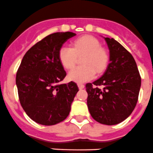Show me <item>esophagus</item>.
I'll return each instance as SVG.
<instances>
[{
  "label": "esophagus",
  "instance_id": "obj_1",
  "mask_svg": "<svg viewBox=\"0 0 153 153\" xmlns=\"http://www.w3.org/2000/svg\"><path fill=\"white\" fill-rule=\"evenodd\" d=\"M78 86H79V89H82V88H85V85L83 84H81V83H79L78 84Z\"/></svg>",
  "mask_w": 153,
  "mask_h": 153
}]
</instances>
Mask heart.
<instances>
[{
	"mask_svg": "<svg viewBox=\"0 0 153 153\" xmlns=\"http://www.w3.org/2000/svg\"><path fill=\"white\" fill-rule=\"evenodd\" d=\"M73 47L64 45L58 52L59 61L66 69L74 65L77 56L84 54L83 65L75 67L68 74V79L76 82H85L93 79L96 72H102L108 64L106 51L101 47L98 39L92 36H83L73 41Z\"/></svg>",
	"mask_w": 153,
	"mask_h": 153,
	"instance_id": "heart-1",
	"label": "heart"
}]
</instances>
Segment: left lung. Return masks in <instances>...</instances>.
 <instances>
[{"label":"left lung","mask_w":153,"mask_h":153,"mask_svg":"<svg viewBox=\"0 0 153 153\" xmlns=\"http://www.w3.org/2000/svg\"><path fill=\"white\" fill-rule=\"evenodd\" d=\"M110 51V63L104 74L85 85L87 105L97 122L114 125L130 116L138 102L141 77L134 57L113 38L104 37ZM101 85L102 89L99 88Z\"/></svg>","instance_id":"1"}]
</instances>
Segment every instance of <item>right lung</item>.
Listing matches in <instances>:
<instances>
[{"instance_id":"1","label":"right lung","mask_w":153,"mask_h":153,"mask_svg":"<svg viewBox=\"0 0 153 153\" xmlns=\"http://www.w3.org/2000/svg\"><path fill=\"white\" fill-rule=\"evenodd\" d=\"M76 35L55 33L36 43L25 53L16 74V85L23 110L35 122L54 125L68 116L79 88L70 82L61 84L66 71L58 58L59 50Z\"/></svg>"}]
</instances>
